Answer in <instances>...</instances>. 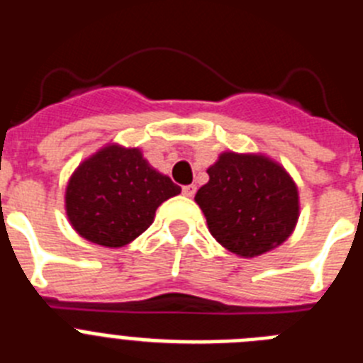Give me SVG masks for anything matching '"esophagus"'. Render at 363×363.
<instances>
[{"label": "esophagus", "mask_w": 363, "mask_h": 363, "mask_svg": "<svg viewBox=\"0 0 363 363\" xmlns=\"http://www.w3.org/2000/svg\"><path fill=\"white\" fill-rule=\"evenodd\" d=\"M182 192H184L187 198H192L194 194H196V187H194V185H185V187L182 189Z\"/></svg>", "instance_id": "obj_1"}]
</instances>
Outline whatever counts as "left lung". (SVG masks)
Wrapping results in <instances>:
<instances>
[{
    "label": "left lung",
    "mask_w": 363,
    "mask_h": 363,
    "mask_svg": "<svg viewBox=\"0 0 363 363\" xmlns=\"http://www.w3.org/2000/svg\"><path fill=\"white\" fill-rule=\"evenodd\" d=\"M209 182L194 201L213 238L242 258L277 249L293 234L300 196L291 174L259 152L225 150L207 169Z\"/></svg>",
    "instance_id": "obj_1"
}]
</instances>
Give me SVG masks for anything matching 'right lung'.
<instances>
[{
	"mask_svg": "<svg viewBox=\"0 0 363 363\" xmlns=\"http://www.w3.org/2000/svg\"><path fill=\"white\" fill-rule=\"evenodd\" d=\"M179 192L138 147L108 143L76 167L65 189V211L82 238L118 249L145 233L160 205Z\"/></svg>",
	"mask_w": 363,
	"mask_h": 363,
	"instance_id": "obj_1",
	"label": "right lung"
}]
</instances>
